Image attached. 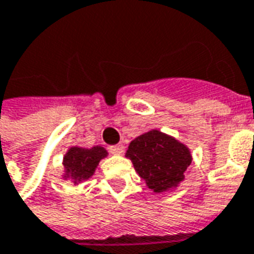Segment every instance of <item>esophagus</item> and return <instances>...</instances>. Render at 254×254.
Instances as JSON below:
<instances>
[{"label":"esophagus","mask_w":254,"mask_h":254,"mask_svg":"<svg viewBox=\"0 0 254 254\" xmlns=\"http://www.w3.org/2000/svg\"><path fill=\"white\" fill-rule=\"evenodd\" d=\"M109 151H111L112 154H116V155L123 154V153H125V146L123 145L111 146V147H109Z\"/></svg>","instance_id":"34e87169"}]
</instances>
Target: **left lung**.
<instances>
[{
    "instance_id": "1",
    "label": "left lung",
    "mask_w": 254,
    "mask_h": 254,
    "mask_svg": "<svg viewBox=\"0 0 254 254\" xmlns=\"http://www.w3.org/2000/svg\"><path fill=\"white\" fill-rule=\"evenodd\" d=\"M126 157L155 193L179 186L192 162L190 149L184 143L158 129L147 131L131 140Z\"/></svg>"
}]
</instances>
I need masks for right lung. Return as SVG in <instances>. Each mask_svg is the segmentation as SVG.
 Listing matches in <instances>:
<instances>
[{
  "label": "right lung",
  "mask_w": 254,
  "mask_h": 254,
  "mask_svg": "<svg viewBox=\"0 0 254 254\" xmlns=\"http://www.w3.org/2000/svg\"><path fill=\"white\" fill-rule=\"evenodd\" d=\"M107 155V150L101 146H93L92 149L78 146L70 147L64 157V179H70L74 184L88 180L89 177L93 176L100 161Z\"/></svg>",
  "instance_id": "right-lung-1"
}]
</instances>
